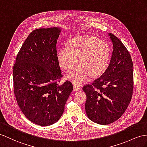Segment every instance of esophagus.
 <instances>
[{
    "instance_id": "esophagus-1",
    "label": "esophagus",
    "mask_w": 147,
    "mask_h": 147,
    "mask_svg": "<svg viewBox=\"0 0 147 147\" xmlns=\"http://www.w3.org/2000/svg\"><path fill=\"white\" fill-rule=\"evenodd\" d=\"M73 89H74V91H80V90L81 89V87L80 86H79L73 83Z\"/></svg>"
}]
</instances>
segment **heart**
<instances>
[{
	"label": "heart",
	"mask_w": 147,
	"mask_h": 147,
	"mask_svg": "<svg viewBox=\"0 0 147 147\" xmlns=\"http://www.w3.org/2000/svg\"><path fill=\"white\" fill-rule=\"evenodd\" d=\"M110 57L108 44L91 36H81L71 39L68 47L60 50L58 59L64 70H72L78 59L79 66L67 75V79L80 84L89 78L98 77L106 69Z\"/></svg>",
	"instance_id": "obj_1"
}]
</instances>
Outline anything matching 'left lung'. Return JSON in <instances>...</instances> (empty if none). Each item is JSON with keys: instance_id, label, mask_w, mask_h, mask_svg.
<instances>
[{"instance_id": "1", "label": "left lung", "mask_w": 147, "mask_h": 147, "mask_svg": "<svg viewBox=\"0 0 147 147\" xmlns=\"http://www.w3.org/2000/svg\"><path fill=\"white\" fill-rule=\"evenodd\" d=\"M109 36L113 51L109 65L100 77L83 86L85 109L92 122L108 125L119 119L130 102L134 91L133 62L129 51L117 37Z\"/></svg>"}]
</instances>
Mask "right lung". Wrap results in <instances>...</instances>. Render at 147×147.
<instances>
[{"instance_id":"obj_1","label":"right lung","mask_w":147,"mask_h":147,"mask_svg":"<svg viewBox=\"0 0 147 147\" xmlns=\"http://www.w3.org/2000/svg\"><path fill=\"white\" fill-rule=\"evenodd\" d=\"M61 28H38L30 33L18 53L13 69V91L18 106L31 122L41 126L61 117L73 89L63 77L56 51Z\"/></svg>"}]
</instances>
